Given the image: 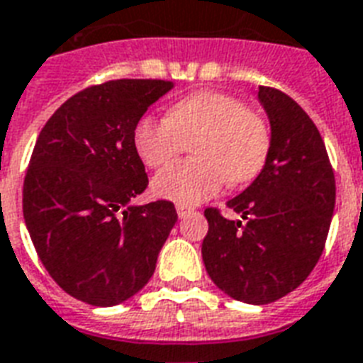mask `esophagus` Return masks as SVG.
<instances>
[{
    "label": "esophagus",
    "mask_w": 363,
    "mask_h": 363,
    "mask_svg": "<svg viewBox=\"0 0 363 363\" xmlns=\"http://www.w3.org/2000/svg\"><path fill=\"white\" fill-rule=\"evenodd\" d=\"M177 213H179V217H186L189 213H192V208L190 206H184V203H177Z\"/></svg>",
    "instance_id": "esophagus-1"
}]
</instances>
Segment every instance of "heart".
I'll return each mask as SVG.
<instances>
[{
	"label": "heart",
	"instance_id": "heart-1",
	"mask_svg": "<svg viewBox=\"0 0 363 363\" xmlns=\"http://www.w3.org/2000/svg\"><path fill=\"white\" fill-rule=\"evenodd\" d=\"M134 147L150 167H161L192 144L196 160L177 161L154 177L160 198L192 206L230 184L256 179L267 163V123L242 99L223 92H198L177 101L165 119L142 117L134 127Z\"/></svg>",
	"mask_w": 363,
	"mask_h": 363
}]
</instances>
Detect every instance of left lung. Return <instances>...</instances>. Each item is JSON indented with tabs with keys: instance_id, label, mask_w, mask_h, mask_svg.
I'll return each mask as SVG.
<instances>
[{
	"instance_id": "1",
	"label": "left lung",
	"mask_w": 363,
	"mask_h": 363,
	"mask_svg": "<svg viewBox=\"0 0 363 363\" xmlns=\"http://www.w3.org/2000/svg\"><path fill=\"white\" fill-rule=\"evenodd\" d=\"M257 99L269 117V157L256 181L227 202L242 221L203 211L202 257L225 294L262 306L286 296L315 267L337 189L323 138L304 109L269 86H259Z\"/></svg>"
}]
</instances>
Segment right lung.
<instances>
[{
	"instance_id": "add662e5",
	"label": "right lung",
	"mask_w": 363,
	"mask_h": 363,
	"mask_svg": "<svg viewBox=\"0 0 363 363\" xmlns=\"http://www.w3.org/2000/svg\"><path fill=\"white\" fill-rule=\"evenodd\" d=\"M173 88L121 79L90 86L42 128L23 186V216L40 262L86 304L125 302L154 275L177 223L173 202L133 206L147 186L134 127Z\"/></svg>"
}]
</instances>
